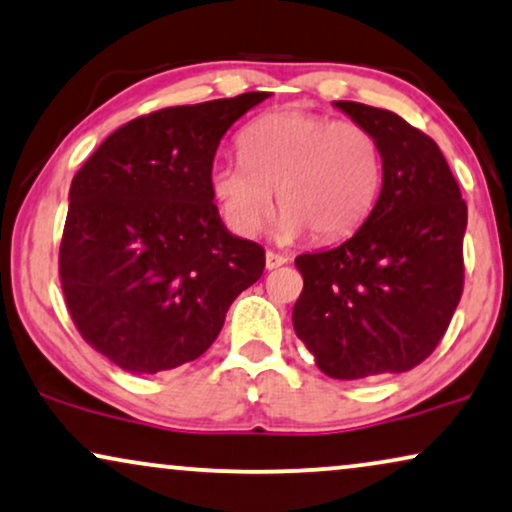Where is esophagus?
Returning a JSON list of instances; mask_svg holds the SVG:
<instances>
[{"label":"esophagus","instance_id":"34e87169","mask_svg":"<svg viewBox=\"0 0 512 512\" xmlns=\"http://www.w3.org/2000/svg\"><path fill=\"white\" fill-rule=\"evenodd\" d=\"M264 262H267V269H278V267H283L285 262H288V257L281 255V252L267 250V255H264Z\"/></svg>","mask_w":512,"mask_h":512}]
</instances>
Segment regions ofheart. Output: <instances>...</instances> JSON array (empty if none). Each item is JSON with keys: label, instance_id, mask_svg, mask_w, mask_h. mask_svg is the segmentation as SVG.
Returning <instances> with one entry per match:
<instances>
[{"label": "heart", "instance_id": "1", "mask_svg": "<svg viewBox=\"0 0 512 512\" xmlns=\"http://www.w3.org/2000/svg\"><path fill=\"white\" fill-rule=\"evenodd\" d=\"M241 159L215 161L208 185L222 220L252 236L278 208L276 234L295 241L349 236L372 213L381 187V149L367 128L304 109L250 121L238 135Z\"/></svg>", "mask_w": 512, "mask_h": 512}]
</instances>
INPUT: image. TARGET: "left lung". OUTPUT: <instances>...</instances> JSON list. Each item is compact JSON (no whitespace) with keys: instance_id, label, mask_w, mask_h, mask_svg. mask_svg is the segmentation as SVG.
<instances>
[{"instance_id":"left-lung-1","label":"left lung","mask_w":512,"mask_h":512,"mask_svg":"<svg viewBox=\"0 0 512 512\" xmlns=\"http://www.w3.org/2000/svg\"><path fill=\"white\" fill-rule=\"evenodd\" d=\"M381 149V192L356 234L295 264L297 337L332 379L407 372L435 351L463 290L468 208L440 147L388 109L335 100Z\"/></svg>"}]
</instances>
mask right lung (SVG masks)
Listing matches in <instances>:
<instances>
[{
  "label": "right lung",
  "mask_w": 512,
  "mask_h": 512,
  "mask_svg": "<svg viewBox=\"0 0 512 512\" xmlns=\"http://www.w3.org/2000/svg\"><path fill=\"white\" fill-rule=\"evenodd\" d=\"M271 93L166 107L114 131L74 175L60 283L81 337L133 374L196 360L262 245L224 227L208 173L231 124Z\"/></svg>",
  "instance_id": "right-lung-1"
}]
</instances>
